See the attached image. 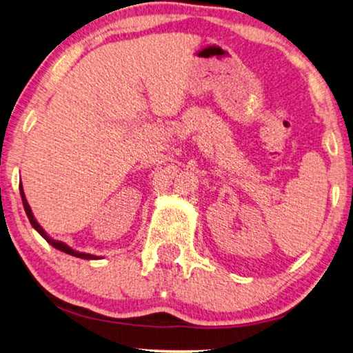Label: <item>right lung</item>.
<instances>
[{
    "label": "right lung",
    "mask_w": 353,
    "mask_h": 353,
    "mask_svg": "<svg viewBox=\"0 0 353 353\" xmlns=\"http://www.w3.org/2000/svg\"><path fill=\"white\" fill-rule=\"evenodd\" d=\"M20 194H21V200H23V206H25V211H26V216H28V219H30V222H31V225L34 228H36L39 233H40V236H42V238L48 242V244H51L53 245L54 248H57V250H61V252H65V253H68V255H73V256H78V258H84V259H95L97 256H94V255H89V253H78V252H74V250H72L70 247H68L67 244H63V242H61V241H54V239H51L48 234L45 233V231L42 230V227H40V225L37 223V221L36 219H34V216H32V211H31V208H30V205H28V201H26V197H25V192H23V188H21V183H20Z\"/></svg>",
    "instance_id": "right-lung-1"
}]
</instances>
